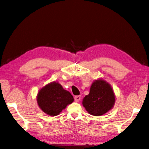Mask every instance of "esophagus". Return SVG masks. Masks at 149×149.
I'll list each match as a JSON object with an SVG mask.
<instances>
[{
  "instance_id": "1",
  "label": "esophagus",
  "mask_w": 149,
  "mask_h": 149,
  "mask_svg": "<svg viewBox=\"0 0 149 149\" xmlns=\"http://www.w3.org/2000/svg\"><path fill=\"white\" fill-rule=\"evenodd\" d=\"M80 100H81V96H75L74 97V100L76 102H79L80 101Z\"/></svg>"
}]
</instances>
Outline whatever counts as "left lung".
Returning <instances> with one entry per match:
<instances>
[{"label":"left lung","instance_id":"left-lung-1","mask_svg":"<svg viewBox=\"0 0 149 149\" xmlns=\"http://www.w3.org/2000/svg\"><path fill=\"white\" fill-rule=\"evenodd\" d=\"M114 101L111 87L103 80H97L93 83L89 94L83 99L82 104L89 114L101 116L113 108Z\"/></svg>","mask_w":149,"mask_h":149}]
</instances>
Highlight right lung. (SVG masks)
<instances>
[{"label":"right lung","mask_w":149,"mask_h":149,"mask_svg":"<svg viewBox=\"0 0 149 149\" xmlns=\"http://www.w3.org/2000/svg\"><path fill=\"white\" fill-rule=\"evenodd\" d=\"M38 104L42 111L52 116L58 115L74 101V97L62 86L55 82L41 89L37 96Z\"/></svg>","instance_id":"1"}]
</instances>
